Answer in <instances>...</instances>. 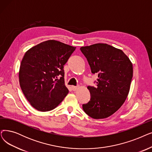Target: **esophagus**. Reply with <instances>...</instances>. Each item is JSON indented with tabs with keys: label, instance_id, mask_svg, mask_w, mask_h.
<instances>
[{
	"label": "esophagus",
	"instance_id": "obj_1",
	"mask_svg": "<svg viewBox=\"0 0 152 152\" xmlns=\"http://www.w3.org/2000/svg\"><path fill=\"white\" fill-rule=\"evenodd\" d=\"M78 88H79L78 86H71L72 91H76Z\"/></svg>",
	"mask_w": 152,
	"mask_h": 152
}]
</instances>
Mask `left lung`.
Wrapping results in <instances>:
<instances>
[{
  "label": "left lung",
  "mask_w": 152,
  "mask_h": 152,
  "mask_svg": "<svg viewBox=\"0 0 152 152\" xmlns=\"http://www.w3.org/2000/svg\"><path fill=\"white\" fill-rule=\"evenodd\" d=\"M80 50L87 58L92 73L98 75L96 86H88L91 99L83 104V109L95 119L107 118L127 99L133 77L132 64L121 50L105 43L83 47Z\"/></svg>",
  "instance_id": "left-lung-1"
}]
</instances>
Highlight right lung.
Returning <instances> with one entry per match:
<instances>
[{"mask_svg": "<svg viewBox=\"0 0 152 152\" xmlns=\"http://www.w3.org/2000/svg\"><path fill=\"white\" fill-rule=\"evenodd\" d=\"M75 49L52 39L25 53L20 66V86L35 109L42 112L54 109L68 94L63 68Z\"/></svg>", "mask_w": 152, "mask_h": 152, "instance_id": "1", "label": "right lung"}]
</instances>
